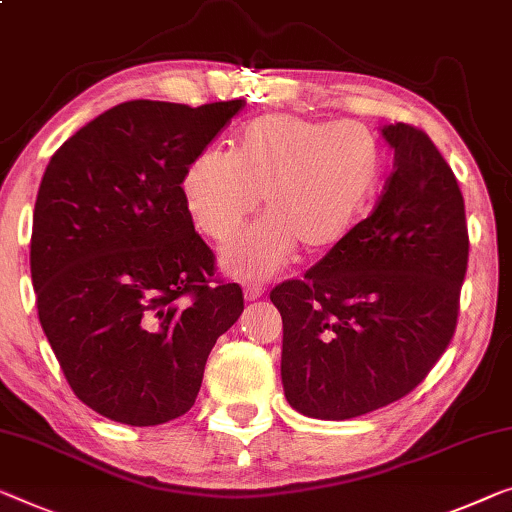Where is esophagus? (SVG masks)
Wrapping results in <instances>:
<instances>
[{
    "label": "esophagus",
    "instance_id": "34e87169",
    "mask_svg": "<svg viewBox=\"0 0 512 512\" xmlns=\"http://www.w3.org/2000/svg\"><path fill=\"white\" fill-rule=\"evenodd\" d=\"M243 296H246V301H257L264 296V287L257 285V282H248L246 287H243Z\"/></svg>",
    "mask_w": 512,
    "mask_h": 512
}]
</instances>
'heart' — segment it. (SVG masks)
<instances>
[{
  "label": "heart",
  "instance_id": "obj_1",
  "mask_svg": "<svg viewBox=\"0 0 512 512\" xmlns=\"http://www.w3.org/2000/svg\"><path fill=\"white\" fill-rule=\"evenodd\" d=\"M381 142L361 124L266 114L236 135L232 154L204 149L181 174L193 225L213 243L232 241L257 209L264 220L223 253L239 278L276 273L294 250L319 257L347 239L384 177Z\"/></svg>",
  "mask_w": 512,
  "mask_h": 512
}]
</instances>
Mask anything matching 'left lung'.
Instances as JSON below:
<instances>
[{
	"label": "left lung",
	"instance_id": "left-lung-1",
	"mask_svg": "<svg viewBox=\"0 0 512 512\" xmlns=\"http://www.w3.org/2000/svg\"><path fill=\"white\" fill-rule=\"evenodd\" d=\"M377 207L338 248L271 292L280 375L303 416L347 421L409 395L451 342L469 259L464 200L421 128L391 124Z\"/></svg>",
	"mask_w": 512,
	"mask_h": 512
}]
</instances>
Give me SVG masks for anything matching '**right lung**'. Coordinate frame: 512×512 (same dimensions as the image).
Returning <instances> with one entry per match:
<instances>
[{
  "label": "right lung",
  "instance_id": "add662e5",
  "mask_svg": "<svg viewBox=\"0 0 512 512\" xmlns=\"http://www.w3.org/2000/svg\"><path fill=\"white\" fill-rule=\"evenodd\" d=\"M243 105H114L45 167L29 250L38 319L68 386L110 421L186 414L243 312L236 282L210 285L216 257L181 197L190 158Z\"/></svg>",
  "mask_w": 512,
  "mask_h": 512
}]
</instances>
